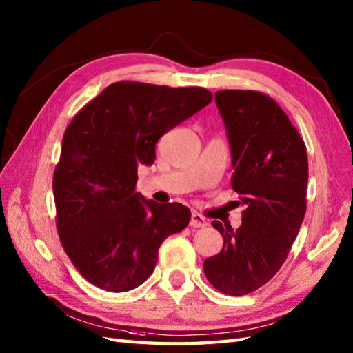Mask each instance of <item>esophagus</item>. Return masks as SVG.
<instances>
[{
	"instance_id": "34e87169",
	"label": "esophagus",
	"mask_w": 353,
	"mask_h": 353,
	"mask_svg": "<svg viewBox=\"0 0 353 353\" xmlns=\"http://www.w3.org/2000/svg\"><path fill=\"white\" fill-rule=\"evenodd\" d=\"M190 226H191V228H196V229H199V228H206V226H208V221H206V219H205L203 215L194 212V214L191 215Z\"/></svg>"
}]
</instances>
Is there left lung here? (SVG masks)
Returning a JSON list of instances; mask_svg holds the SVG:
<instances>
[{
  "instance_id": "obj_1",
  "label": "left lung",
  "mask_w": 353,
  "mask_h": 353,
  "mask_svg": "<svg viewBox=\"0 0 353 353\" xmlns=\"http://www.w3.org/2000/svg\"><path fill=\"white\" fill-rule=\"evenodd\" d=\"M232 154V188L244 205L243 224L212 221L223 236L203 270L215 290L244 296L279 272L306 212L308 156L287 114L256 91L215 92Z\"/></svg>"
}]
</instances>
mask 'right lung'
<instances>
[{
    "label": "right lung",
    "mask_w": 353,
    "mask_h": 353,
    "mask_svg": "<svg viewBox=\"0 0 353 353\" xmlns=\"http://www.w3.org/2000/svg\"><path fill=\"white\" fill-rule=\"evenodd\" d=\"M211 101L205 88L117 81L66 127L52 176L56 224L88 282L112 292L139 287L163 239L188 226L186 206L137 192L138 165H152L157 139Z\"/></svg>",
    "instance_id": "add662e5"
}]
</instances>
